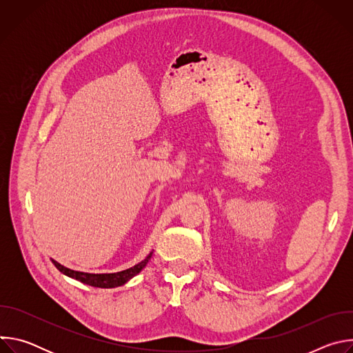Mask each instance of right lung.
<instances>
[{
	"label": "right lung",
	"mask_w": 353,
	"mask_h": 353,
	"mask_svg": "<svg viewBox=\"0 0 353 353\" xmlns=\"http://www.w3.org/2000/svg\"><path fill=\"white\" fill-rule=\"evenodd\" d=\"M152 257V253H150L143 261H141L139 264L120 271V272H114V274H88V272H78V271H72L61 264H59L57 261L53 260V264L57 267L59 271H61L63 274L78 279L86 285L94 286V288H116V286H121L124 285L127 281H130L132 276H135L138 272H141V270L148 264V261Z\"/></svg>",
	"instance_id": "obj_1"
}]
</instances>
